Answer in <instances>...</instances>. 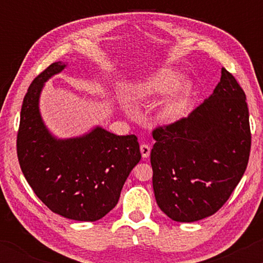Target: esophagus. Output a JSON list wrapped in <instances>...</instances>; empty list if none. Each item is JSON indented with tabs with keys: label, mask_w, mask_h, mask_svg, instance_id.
I'll return each instance as SVG.
<instances>
[{
	"label": "esophagus",
	"mask_w": 263,
	"mask_h": 263,
	"mask_svg": "<svg viewBox=\"0 0 263 263\" xmlns=\"http://www.w3.org/2000/svg\"><path fill=\"white\" fill-rule=\"evenodd\" d=\"M140 149H141L142 157H143V158H148L149 153H151V147L148 146V144H144V143L141 144Z\"/></svg>",
	"instance_id": "1"
}]
</instances>
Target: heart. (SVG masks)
Here are the masks:
<instances>
[{
  "instance_id": "b5f03b06",
  "label": "heart",
  "mask_w": 263,
  "mask_h": 263,
  "mask_svg": "<svg viewBox=\"0 0 263 263\" xmlns=\"http://www.w3.org/2000/svg\"><path fill=\"white\" fill-rule=\"evenodd\" d=\"M182 74L172 69H163L148 78L134 91L136 100L152 101L165 96L157 108V119L164 125L179 121L188 111L193 93V85L189 80H180Z\"/></svg>"
}]
</instances>
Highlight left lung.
Returning <instances> with one entry per match:
<instances>
[{
  "label": "left lung",
  "instance_id": "left-lung-1",
  "mask_svg": "<svg viewBox=\"0 0 263 263\" xmlns=\"http://www.w3.org/2000/svg\"><path fill=\"white\" fill-rule=\"evenodd\" d=\"M153 190L158 206L178 222L213 215L245 173L251 148L246 95L232 75L221 79L185 119L153 131Z\"/></svg>",
  "mask_w": 263,
  "mask_h": 263
}]
</instances>
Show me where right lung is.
<instances>
[{"label": "right lung", "instance_id": "obj_1", "mask_svg": "<svg viewBox=\"0 0 263 263\" xmlns=\"http://www.w3.org/2000/svg\"><path fill=\"white\" fill-rule=\"evenodd\" d=\"M66 68L55 62L28 87L21 110L17 155L35 195L53 213L96 221L116 206L126 179L141 161L135 135L117 136L96 126L79 137L57 138L39 110L44 84Z\"/></svg>", "mask_w": 263, "mask_h": 263}]
</instances>
